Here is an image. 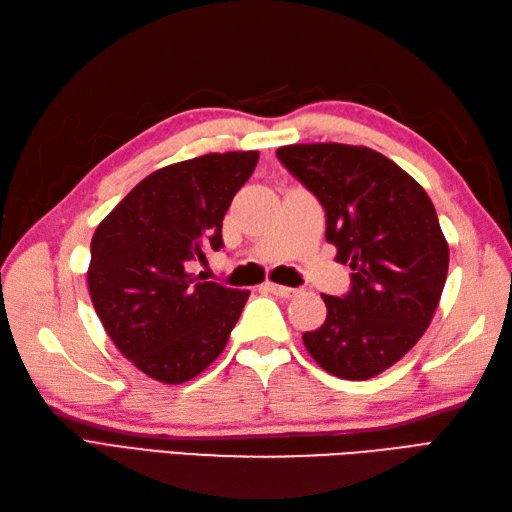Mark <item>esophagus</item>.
Wrapping results in <instances>:
<instances>
[{"label":"esophagus","mask_w":512,"mask_h":512,"mask_svg":"<svg viewBox=\"0 0 512 512\" xmlns=\"http://www.w3.org/2000/svg\"><path fill=\"white\" fill-rule=\"evenodd\" d=\"M266 290H268V292H273L275 297H281V299H290V297H295V295H297V290H295V288L279 286V284H273V281H268V284H266Z\"/></svg>","instance_id":"esophagus-1"}]
</instances>
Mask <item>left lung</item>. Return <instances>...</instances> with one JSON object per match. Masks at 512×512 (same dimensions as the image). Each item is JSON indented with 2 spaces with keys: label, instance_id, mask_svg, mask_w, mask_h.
I'll list each match as a JSON object with an SVG mask.
<instances>
[{
  "label": "left lung",
  "instance_id": "8db88e82",
  "mask_svg": "<svg viewBox=\"0 0 512 512\" xmlns=\"http://www.w3.org/2000/svg\"><path fill=\"white\" fill-rule=\"evenodd\" d=\"M277 156L317 195L336 262L352 268V290L321 295L328 317L303 332V345L332 376L374 378L420 341L440 303L449 244L433 202L394 160L363 145H286Z\"/></svg>",
  "mask_w": 512,
  "mask_h": 512
}]
</instances>
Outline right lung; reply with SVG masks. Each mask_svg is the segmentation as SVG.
<instances>
[{
  "mask_svg": "<svg viewBox=\"0 0 512 512\" xmlns=\"http://www.w3.org/2000/svg\"><path fill=\"white\" fill-rule=\"evenodd\" d=\"M259 151L206 154L140 180L96 226L88 288L107 336L165 385L202 374L228 343L248 290L202 281L191 264L220 250L222 220Z\"/></svg>",
  "mask_w": 512,
  "mask_h": 512,
  "instance_id": "obj_1",
  "label": "right lung"
}]
</instances>
